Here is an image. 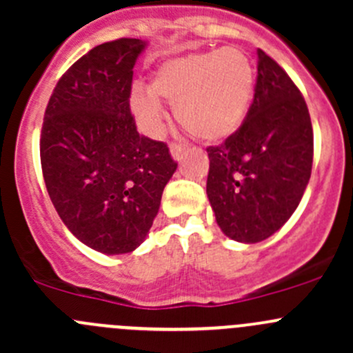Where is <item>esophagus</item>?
Masks as SVG:
<instances>
[{
    "mask_svg": "<svg viewBox=\"0 0 353 353\" xmlns=\"http://www.w3.org/2000/svg\"><path fill=\"white\" fill-rule=\"evenodd\" d=\"M184 154H186V147H184V145H179V143L170 145V155H172L174 160L179 162V160L184 157Z\"/></svg>",
    "mask_w": 353,
    "mask_h": 353,
    "instance_id": "1",
    "label": "esophagus"
}]
</instances>
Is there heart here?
<instances>
[{
	"instance_id": "heart-1",
	"label": "heart",
	"mask_w": 353,
	"mask_h": 353,
	"mask_svg": "<svg viewBox=\"0 0 353 353\" xmlns=\"http://www.w3.org/2000/svg\"><path fill=\"white\" fill-rule=\"evenodd\" d=\"M256 74L239 48L210 49L165 59L152 74L148 92L134 88L131 109L145 131L162 124L165 101L176 109L177 123L206 143L237 133L251 109Z\"/></svg>"
}]
</instances>
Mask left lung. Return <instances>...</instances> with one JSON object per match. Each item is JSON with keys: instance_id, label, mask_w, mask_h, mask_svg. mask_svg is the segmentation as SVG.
Masks as SVG:
<instances>
[{"instance_id": "1", "label": "left lung", "mask_w": 353, "mask_h": 353, "mask_svg": "<svg viewBox=\"0 0 353 353\" xmlns=\"http://www.w3.org/2000/svg\"><path fill=\"white\" fill-rule=\"evenodd\" d=\"M206 152V194L222 232L244 244L273 236L307 188L314 143L304 97L261 49L254 101L243 126Z\"/></svg>"}]
</instances>
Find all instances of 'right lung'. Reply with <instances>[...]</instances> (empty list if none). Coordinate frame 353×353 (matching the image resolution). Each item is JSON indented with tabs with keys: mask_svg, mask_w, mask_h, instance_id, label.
Listing matches in <instances>:
<instances>
[{
	"mask_svg": "<svg viewBox=\"0 0 353 353\" xmlns=\"http://www.w3.org/2000/svg\"><path fill=\"white\" fill-rule=\"evenodd\" d=\"M145 48L117 39L88 51L59 78L44 114L49 198L68 230L102 254L143 243L177 169L167 145L141 137L131 116L133 68Z\"/></svg>",
	"mask_w": 353,
	"mask_h": 353,
	"instance_id": "obj_1",
	"label": "right lung"
}]
</instances>
